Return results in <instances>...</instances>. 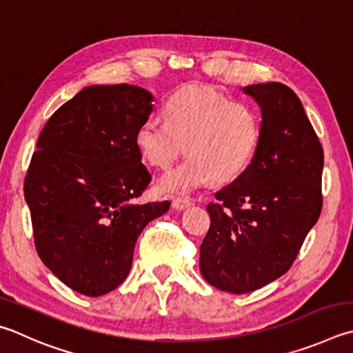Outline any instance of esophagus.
I'll return each instance as SVG.
<instances>
[{"mask_svg":"<svg viewBox=\"0 0 353 353\" xmlns=\"http://www.w3.org/2000/svg\"><path fill=\"white\" fill-rule=\"evenodd\" d=\"M193 203H194V202L191 201V199L177 197V199H174V201H172V208H176V210H185V208L191 207V205H193Z\"/></svg>","mask_w":353,"mask_h":353,"instance_id":"34e87169","label":"esophagus"}]
</instances>
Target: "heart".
Listing matches in <instances>:
<instances>
[{
  "label": "heart",
  "mask_w": 353,
  "mask_h": 353,
  "mask_svg": "<svg viewBox=\"0 0 353 353\" xmlns=\"http://www.w3.org/2000/svg\"><path fill=\"white\" fill-rule=\"evenodd\" d=\"M259 139L261 123L252 108L202 86L172 95L165 120H143L134 137L140 156L157 168L171 166L187 145L190 156L159 179L163 194H190L210 179L233 181L252 162Z\"/></svg>",
  "instance_id": "heart-1"
}]
</instances>
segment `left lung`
Masks as SVG:
<instances>
[{"mask_svg":"<svg viewBox=\"0 0 353 353\" xmlns=\"http://www.w3.org/2000/svg\"><path fill=\"white\" fill-rule=\"evenodd\" d=\"M262 112L252 162L207 205L201 273L228 293L270 284L292 267L323 208L324 152L303 103L270 81L242 88Z\"/></svg>","mask_w":353,"mask_h":353,"instance_id":"left-lung-1","label":"left lung"}]
</instances>
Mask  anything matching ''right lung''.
Listing matches in <instances>:
<instances>
[{"label": "right lung", "mask_w": 353, "mask_h": 353, "mask_svg": "<svg viewBox=\"0 0 353 353\" xmlns=\"http://www.w3.org/2000/svg\"><path fill=\"white\" fill-rule=\"evenodd\" d=\"M152 94L132 85L88 86L57 110L24 179L35 248L61 283L101 296L126 279L136 241L170 202L134 203L151 182L136 131Z\"/></svg>", "instance_id": "obj_1"}]
</instances>
